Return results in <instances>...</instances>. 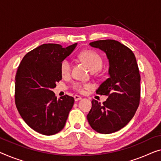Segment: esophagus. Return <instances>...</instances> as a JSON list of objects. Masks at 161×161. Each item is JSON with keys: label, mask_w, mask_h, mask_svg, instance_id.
Instances as JSON below:
<instances>
[{"label": "esophagus", "mask_w": 161, "mask_h": 161, "mask_svg": "<svg viewBox=\"0 0 161 161\" xmlns=\"http://www.w3.org/2000/svg\"><path fill=\"white\" fill-rule=\"evenodd\" d=\"M74 100H75V101H78V100H80L81 99V97L79 95H74Z\"/></svg>", "instance_id": "obj_1"}]
</instances>
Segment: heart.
Instances as JSON below:
<instances>
[{
    "mask_svg": "<svg viewBox=\"0 0 161 161\" xmlns=\"http://www.w3.org/2000/svg\"><path fill=\"white\" fill-rule=\"evenodd\" d=\"M80 58L88 66V68L90 69L92 72V71L96 72V71L100 70L103 66V60L101 57L93 50H87L83 51L80 54ZM71 61L69 59H64L61 65V74L64 76L68 75L71 72ZM74 87L78 92H83L84 90L90 88V86L88 85H81L80 83H75L74 85Z\"/></svg>",
    "mask_w": 161,
    "mask_h": 161,
    "instance_id": "b5f03b06",
    "label": "heart"
}]
</instances>
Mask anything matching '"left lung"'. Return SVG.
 I'll return each instance as SVG.
<instances>
[{
    "instance_id": "obj_1",
    "label": "left lung",
    "mask_w": 161,
    "mask_h": 161,
    "mask_svg": "<svg viewBox=\"0 0 161 161\" xmlns=\"http://www.w3.org/2000/svg\"><path fill=\"white\" fill-rule=\"evenodd\" d=\"M90 45L106 55L109 77L96 91L108 95V99L103 104L92 100L87 121L98 133L116 132L131 121L140 103V75L136 58L129 47L114 40H97Z\"/></svg>"
}]
</instances>
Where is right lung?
Wrapping results in <instances>:
<instances>
[{"instance_id":"right-lung-1","label":"right lung","mask_w":161,"mask_h":161,"mask_svg":"<svg viewBox=\"0 0 161 161\" xmlns=\"http://www.w3.org/2000/svg\"><path fill=\"white\" fill-rule=\"evenodd\" d=\"M43 44L21 60L15 76V103L27 125L43 135H53L65 126L74 99L69 95L57 99L52 90L62 79V61L76 48Z\"/></svg>"}]
</instances>
